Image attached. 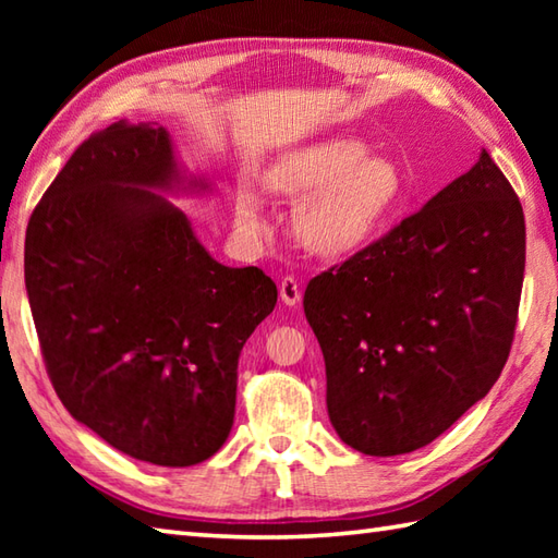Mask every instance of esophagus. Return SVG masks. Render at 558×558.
Here are the masks:
<instances>
[{
	"mask_svg": "<svg viewBox=\"0 0 558 558\" xmlns=\"http://www.w3.org/2000/svg\"><path fill=\"white\" fill-rule=\"evenodd\" d=\"M280 300H282V304H288V306H294V304L302 300V288H300L298 278H294V276L282 278V282H280Z\"/></svg>",
	"mask_w": 558,
	"mask_h": 558,
	"instance_id": "1",
	"label": "esophagus"
}]
</instances>
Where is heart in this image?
<instances>
[{
  "label": "heart",
  "mask_w": 558,
  "mask_h": 558,
  "mask_svg": "<svg viewBox=\"0 0 558 558\" xmlns=\"http://www.w3.org/2000/svg\"><path fill=\"white\" fill-rule=\"evenodd\" d=\"M268 184L282 196L306 198L294 230L318 254H345L369 242L405 194L393 160L369 156L364 141L345 136L290 153L272 165ZM236 225L252 236L266 230L254 194L236 196Z\"/></svg>",
  "instance_id": "heart-1"
}]
</instances>
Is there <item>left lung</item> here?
<instances>
[{
    "mask_svg": "<svg viewBox=\"0 0 558 558\" xmlns=\"http://www.w3.org/2000/svg\"><path fill=\"white\" fill-rule=\"evenodd\" d=\"M523 272V206L482 150L422 210L312 278L304 314L342 441L412 453L487 396L511 352Z\"/></svg>",
    "mask_w": 558,
    "mask_h": 558,
    "instance_id": "left-lung-1",
    "label": "left lung"
}]
</instances>
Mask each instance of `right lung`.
I'll use <instances>...</instances> for the list:
<instances>
[{"instance_id":"right-lung-1","label":"right lung","mask_w":558,"mask_h":558,"mask_svg":"<svg viewBox=\"0 0 558 558\" xmlns=\"http://www.w3.org/2000/svg\"><path fill=\"white\" fill-rule=\"evenodd\" d=\"M180 184L162 126L114 122L47 186L23 254L62 405L112 448L162 468L218 453L242 348L278 302L264 270L218 264L184 213L150 192Z\"/></svg>"}]
</instances>
